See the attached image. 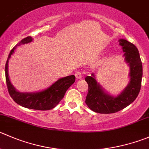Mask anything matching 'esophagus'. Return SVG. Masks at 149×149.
<instances>
[{
  "label": "esophagus",
  "mask_w": 149,
  "mask_h": 149,
  "mask_svg": "<svg viewBox=\"0 0 149 149\" xmlns=\"http://www.w3.org/2000/svg\"><path fill=\"white\" fill-rule=\"evenodd\" d=\"M75 76H76V78L77 79H81L82 78V75L80 72H76V74H75Z\"/></svg>",
  "instance_id": "34e87169"
}]
</instances>
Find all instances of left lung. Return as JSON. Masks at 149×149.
<instances>
[{
  "instance_id": "left-lung-1",
  "label": "left lung",
  "mask_w": 149,
  "mask_h": 149,
  "mask_svg": "<svg viewBox=\"0 0 149 149\" xmlns=\"http://www.w3.org/2000/svg\"><path fill=\"white\" fill-rule=\"evenodd\" d=\"M122 47L125 62L130 67V81L126 87L117 95H112L97 81L95 73L85 78L88 84L86 105L92 111L99 113H113L130 105L138 97L141 87L143 66L137 47L127 40L119 39Z\"/></svg>"
}]
</instances>
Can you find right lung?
Returning a JSON list of instances; mask_svg holds the SVG:
<instances>
[{
  "mask_svg": "<svg viewBox=\"0 0 149 149\" xmlns=\"http://www.w3.org/2000/svg\"><path fill=\"white\" fill-rule=\"evenodd\" d=\"M33 41V38L30 36L23 38L11 49L8 54L5 67L6 80L8 91L14 102L21 106L40 111L51 110L58 105L60 100L64 97L66 91L75 82V76L71 75L60 78L47 89L34 92H22L17 90V89L11 84L8 76V62L11 59V55L15 52L16 49L19 46L28 44Z\"/></svg>",
  "mask_w": 149,
  "mask_h": 149,
  "instance_id": "add662e5",
  "label": "right lung"
}]
</instances>
